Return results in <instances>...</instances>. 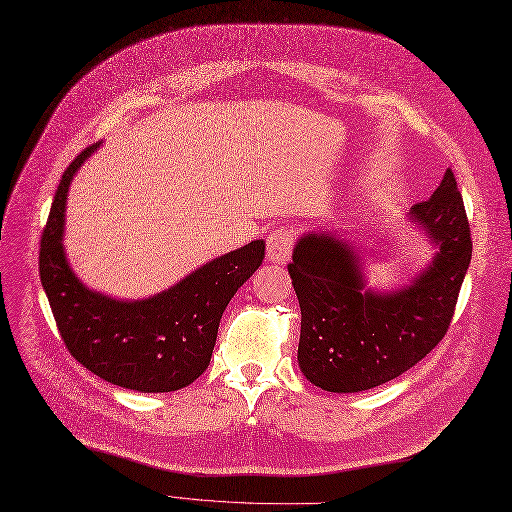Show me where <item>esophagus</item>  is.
<instances>
[{
    "label": "esophagus",
    "mask_w": 512,
    "mask_h": 512,
    "mask_svg": "<svg viewBox=\"0 0 512 512\" xmlns=\"http://www.w3.org/2000/svg\"><path fill=\"white\" fill-rule=\"evenodd\" d=\"M292 253V230L278 228L267 236V261L272 263H286Z\"/></svg>",
    "instance_id": "esophagus-1"
}]
</instances>
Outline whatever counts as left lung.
<instances>
[{"label": "left lung", "instance_id": "obj_1", "mask_svg": "<svg viewBox=\"0 0 512 512\" xmlns=\"http://www.w3.org/2000/svg\"><path fill=\"white\" fill-rule=\"evenodd\" d=\"M407 220L436 253L396 290L367 288L361 247L338 232H307L294 245L288 274L301 305L299 367L317 388L342 394L382 386L444 338L473 249L450 168Z\"/></svg>", "mask_w": 512, "mask_h": 512}]
</instances>
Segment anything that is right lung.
I'll return each instance as SVG.
<instances>
[{
    "label": "right lung",
    "mask_w": 512,
    "mask_h": 512,
    "mask_svg": "<svg viewBox=\"0 0 512 512\" xmlns=\"http://www.w3.org/2000/svg\"><path fill=\"white\" fill-rule=\"evenodd\" d=\"M101 147L80 153L62 176L41 236L39 274L72 357L105 382L137 392H174L207 369L222 313L265 257V242L215 257L139 301L114 299L76 278L64 251L66 199L74 174Z\"/></svg>",
    "instance_id": "right-lung-1"
}]
</instances>
